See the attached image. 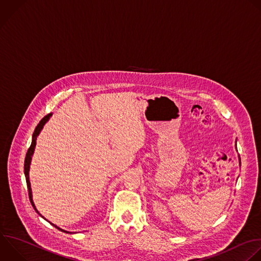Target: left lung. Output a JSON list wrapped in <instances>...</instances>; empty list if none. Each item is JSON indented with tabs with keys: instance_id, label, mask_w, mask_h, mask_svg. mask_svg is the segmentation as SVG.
I'll return each instance as SVG.
<instances>
[{
	"instance_id": "1",
	"label": "left lung",
	"mask_w": 261,
	"mask_h": 261,
	"mask_svg": "<svg viewBox=\"0 0 261 261\" xmlns=\"http://www.w3.org/2000/svg\"><path fill=\"white\" fill-rule=\"evenodd\" d=\"M239 161H240L239 163H240V165H241V159H240V155H239Z\"/></svg>"
}]
</instances>
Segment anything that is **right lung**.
Masks as SVG:
<instances>
[{"instance_id": "obj_1", "label": "right lung", "mask_w": 261, "mask_h": 261, "mask_svg": "<svg viewBox=\"0 0 261 261\" xmlns=\"http://www.w3.org/2000/svg\"><path fill=\"white\" fill-rule=\"evenodd\" d=\"M51 116H52V113L51 114H49V115H47L46 117H44L41 121H40V123L38 124V126L36 127V129H35V131H34V133H33V139H32V144H31V146H30V148H29V150H28V152H27V155H25V160H24V175H25V180H27V185H28V190H29V196H30V201H31V203H32V205H33V207H34V209H35V211L41 216V217H43L45 220H47L44 216H42L41 214H40V212L37 210V208H36V206H35V203H34V201H33V192H32V188H31V181H30V168H31V163H32V158H33V154H34V151H35V147H36V143H37V138H38V136H39V134L41 133V131H42V129L44 128V126H45V124L49 121V119L51 118ZM48 221V220H47ZM50 222V221H49ZM51 223V222H50ZM53 226H55L56 228H58L59 230H61V231H64V232H67V233H73V232H70V231H67V230H64V229H62V228H60V227H58L57 225H55V224H53V223H51Z\"/></svg>"}]
</instances>
